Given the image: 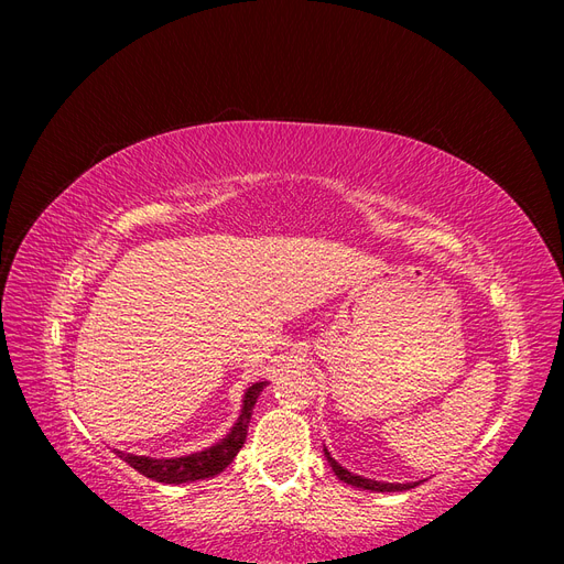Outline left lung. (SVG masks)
Wrapping results in <instances>:
<instances>
[{
    "instance_id": "left-lung-1",
    "label": "left lung",
    "mask_w": 564,
    "mask_h": 564,
    "mask_svg": "<svg viewBox=\"0 0 564 564\" xmlns=\"http://www.w3.org/2000/svg\"><path fill=\"white\" fill-rule=\"evenodd\" d=\"M324 456H327L329 466H332V470L336 473L338 480H344V482H348V485H352V487H360V489H369V491H406V489H414V487H419V485L423 482V480H419V482H404V485H400V482L367 480V477L355 475V473H350V470H346L344 466H340L336 458H332V454H329L327 447H324Z\"/></svg>"
}]
</instances>
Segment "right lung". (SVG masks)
Wrapping results in <instances>:
<instances>
[{
    "instance_id": "1",
    "label": "right lung",
    "mask_w": 564,
    "mask_h": 564,
    "mask_svg": "<svg viewBox=\"0 0 564 564\" xmlns=\"http://www.w3.org/2000/svg\"><path fill=\"white\" fill-rule=\"evenodd\" d=\"M265 386H268V381H259V383L247 388L245 400H242V412H240V416H237L230 433L207 449L187 454V456H176V458H150V456H135V454H124V452H117V456L127 460V464L139 470L141 475L150 477V480L164 482V485L195 482V480H204V477H214L218 473H224V468H228L232 464V458L245 445L253 404H256V400H259L261 390Z\"/></svg>"
}]
</instances>
